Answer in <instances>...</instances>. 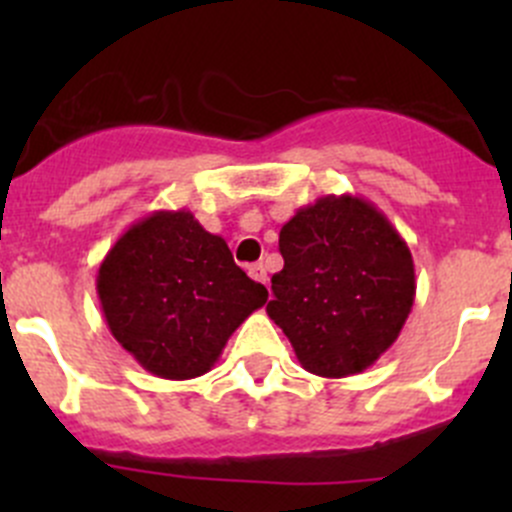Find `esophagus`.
Masks as SVG:
<instances>
[{
  "instance_id": "esophagus-1",
  "label": "esophagus",
  "mask_w": 512,
  "mask_h": 512,
  "mask_svg": "<svg viewBox=\"0 0 512 512\" xmlns=\"http://www.w3.org/2000/svg\"><path fill=\"white\" fill-rule=\"evenodd\" d=\"M247 275H250L255 282H262V285H267V270H265V265H262V262H255V265L247 267Z\"/></svg>"
}]
</instances>
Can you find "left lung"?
<instances>
[{
  "label": "left lung",
  "mask_w": 512,
  "mask_h": 512,
  "mask_svg": "<svg viewBox=\"0 0 512 512\" xmlns=\"http://www.w3.org/2000/svg\"><path fill=\"white\" fill-rule=\"evenodd\" d=\"M280 252L267 314L309 374H361L399 339L416 297L414 257L374 203L324 195L304 205L282 225Z\"/></svg>",
  "instance_id": "1"
}]
</instances>
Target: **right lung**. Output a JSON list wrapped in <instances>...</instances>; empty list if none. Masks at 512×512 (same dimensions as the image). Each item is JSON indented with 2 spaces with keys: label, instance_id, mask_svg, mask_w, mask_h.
<instances>
[{
  "label": "right lung",
  "instance_id": "obj_1",
  "mask_svg": "<svg viewBox=\"0 0 512 512\" xmlns=\"http://www.w3.org/2000/svg\"><path fill=\"white\" fill-rule=\"evenodd\" d=\"M96 292L116 342L173 381L213 369L232 332L267 302L190 210H156L128 227L98 267Z\"/></svg>",
  "mask_w": 512,
  "mask_h": 512
}]
</instances>
